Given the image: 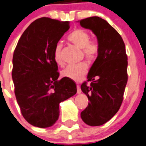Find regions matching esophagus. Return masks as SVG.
<instances>
[{
	"label": "esophagus",
	"instance_id": "obj_1",
	"mask_svg": "<svg viewBox=\"0 0 146 146\" xmlns=\"http://www.w3.org/2000/svg\"><path fill=\"white\" fill-rule=\"evenodd\" d=\"M77 93H81L82 90H81V88L79 85H77Z\"/></svg>",
	"mask_w": 146,
	"mask_h": 146
}]
</instances>
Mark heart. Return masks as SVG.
Returning <instances> with one entry per match:
<instances>
[{
    "instance_id": "heart-1",
    "label": "heart",
    "mask_w": 146,
    "mask_h": 146,
    "mask_svg": "<svg viewBox=\"0 0 146 146\" xmlns=\"http://www.w3.org/2000/svg\"><path fill=\"white\" fill-rule=\"evenodd\" d=\"M67 39L69 42L76 46L82 48L84 56L88 61H93L97 58L99 53V45L96 41L90 40V34L88 31L83 29L77 28L69 33ZM61 49L62 44L61 42L56 44L53 50V58L56 63L58 65H61L63 64ZM88 71V66L87 63L80 62L66 66L61 71V74L63 77L79 82L83 79Z\"/></svg>"
}]
</instances>
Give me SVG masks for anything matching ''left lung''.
Masks as SVG:
<instances>
[{
    "mask_svg": "<svg viewBox=\"0 0 146 146\" xmlns=\"http://www.w3.org/2000/svg\"><path fill=\"white\" fill-rule=\"evenodd\" d=\"M79 21L96 35L99 45L88 74L90 85L87 82L81 85L90 101L81 118L90 126H100L110 120L121 105L128 79L127 56L121 35L106 20L92 17Z\"/></svg>",
    "mask_w": 146,
    "mask_h": 146,
    "instance_id": "1",
    "label": "left lung"
}]
</instances>
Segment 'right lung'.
Segmentation results:
<instances>
[{
  "instance_id": "add662e5",
  "label": "right lung",
  "mask_w": 146,
  "mask_h": 146,
  "mask_svg": "<svg viewBox=\"0 0 146 146\" xmlns=\"http://www.w3.org/2000/svg\"><path fill=\"white\" fill-rule=\"evenodd\" d=\"M69 29V21L38 19L24 32L14 52L16 98L24 118L35 127L54 125L59 117L60 103L77 93L73 80H58V65L53 58L55 45Z\"/></svg>"
}]
</instances>
